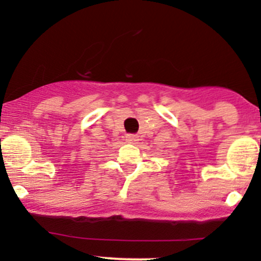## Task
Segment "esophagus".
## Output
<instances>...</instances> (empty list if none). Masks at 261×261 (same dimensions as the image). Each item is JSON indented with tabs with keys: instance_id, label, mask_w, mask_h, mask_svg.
I'll return each mask as SVG.
<instances>
[{
	"instance_id": "obj_1",
	"label": "esophagus",
	"mask_w": 261,
	"mask_h": 261,
	"mask_svg": "<svg viewBox=\"0 0 261 261\" xmlns=\"http://www.w3.org/2000/svg\"><path fill=\"white\" fill-rule=\"evenodd\" d=\"M125 142L129 143V144H136L138 142V137L134 136V134H127L125 136Z\"/></svg>"
}]
</instances>
